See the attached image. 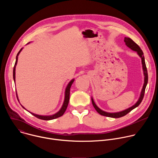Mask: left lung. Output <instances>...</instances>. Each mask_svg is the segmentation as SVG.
<instances>
[{"label": "left lung", "instance_id": "obj_1", "mask_svg": "<svg viewBox=\"0 0 158 158\" xmlns=\"http://www.w3.org/2000/svg\"><path fill=\"white\" fill-rule=\"evenodd\" d=\"M124 42L126 44V46L127 47H129L130 49H131L132 51H136L138 54V55L141 57V60H142V64H143V71H144V85L142 89V91L141 93V96L140 98L139 99V100L138 101V102L135 104L134 106H132V107L123 110L119 112H116V113H109V112H104L103 110H102L101 109H100L94 103L93 99L92 98V103L93 105L94 106V107L95 108V109L97 110V112H98L99 114H100L102 116H106V117H109V118H121L125 115H126L127 113H129V112H131L132 109H134V108H136V107H138L141 102H142L144 96V93H145V89H146V87L147 85L148 84V71H147V68H146V63H145V60H144V54L143 52L142 51V50L141 49V48H139V46L138 45L135 43L131 39L129 38V37H125L124 38Z\"/></svg>", "mask_w": 158, "mask_h": 158}]
</instances>
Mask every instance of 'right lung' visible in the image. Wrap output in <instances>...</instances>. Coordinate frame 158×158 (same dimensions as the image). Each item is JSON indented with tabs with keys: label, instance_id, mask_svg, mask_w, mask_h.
Segmentation results:
<instances>
[{
	"label": "right lung",
	"instance_id": "add662e5",
	"mask_svg": "<svg viewBox=\"0 0 158 158\" xmlns=\"http://www.w3.org/2000/svg\"><path fill=\"white\" fill-rule=\"evenodd\" d=\"M22 51V49L19 51V52H18V54H17V56H16V60H15V65H14V69H13V77H14V80L15 81V66H16V64H17V60H18V56L19 54V53L20 52V51ZM74 79H73L69 84L68 85H67V87H66V89H65V99H64V104L62 105V108L60 109V110L57 112L56 114H54V115H52V116H39V115H37V114H33L32 113V112H31V113L34 115L35 117L40 119H42V120H52V119H56V118H59L60 116H62L64 113L65 112L67 107V106H68V104H69V96H70V88L74 82ZM22 107L24 108L23 106H22ZM25 109V108H24Z\"/></svg>",
	"mask_w": 158,
	"mask_h": 158
}]
</instances>
